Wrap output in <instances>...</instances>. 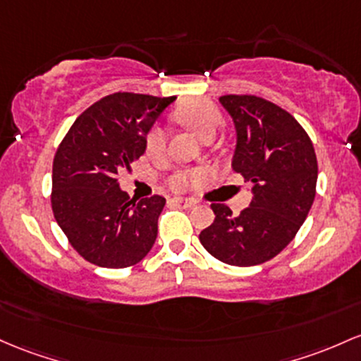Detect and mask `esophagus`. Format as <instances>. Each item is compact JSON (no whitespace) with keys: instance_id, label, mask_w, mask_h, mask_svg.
<instances>
[{"instance_id":"obj_1","label":"esophagus","mask_w":361,"mask_h":361,"mask_svg":"<svg viewBox=\"0 0 361 361\" xmlns=\"http://www.w3.org/2000/svg\"><path fill=\"white\" fill-rule=\"evenodd\" d=\"M169 202L174 205H178V207H183V209H190L197 204L193 199H183V197H173V199H169Z\"/></svg>"}]
</instances>
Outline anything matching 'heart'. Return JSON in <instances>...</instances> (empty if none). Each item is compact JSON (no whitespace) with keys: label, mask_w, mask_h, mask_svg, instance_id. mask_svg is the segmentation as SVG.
Masks as SVG:
<instances>
[{"label":"heart","mask_w":361,"mask_h":361,"mask_svg":"<svg viewBox=\"0 0 361 361\" xmlns=\"http://www.w3.org/2000/svg\"><path fill=\"white\" fill-rule=\"evenodd\" d=\"M173 118L188 130H192L197 137L204 142L212 140L217 130L223 125V113L216 104L207 99H192L183 102L173 111ZM166 147V132L162 128H152L145 138V152L150 157L161 156ZM205 178L204 169H183L176 171L169 178V187L176 192L187 190L190 185L200 183Z\"/></svg>","instance_id":"obj_1"}]
</instances>
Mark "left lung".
I'll use <instances>...</instances> for the list:
<instances>
[{
    "label": "left lung",
    "instance_id": "obj_1",
    "mask_svg": "<svg viewBox=\"0 0 361 361\" xmlns=\"http://www.w3.org/2000/svg\"><path fill=\"white\" fill-rule=\"evenodd\" d=\"M236 128L233 169L252 183L253 199L238 216L211 204L214 223L199 235L221 262L250 267L290 245L315 199L317 156L310 137L286 109L257 96L219 97Z\"/></svg>",
    "mask_w": 361,
    "mask_h": 361
}]
</instances>
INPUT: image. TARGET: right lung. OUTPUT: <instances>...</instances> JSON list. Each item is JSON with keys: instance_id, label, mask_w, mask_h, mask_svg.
Instances as JSON below:
<instances>
[{"instance_id": "1", "label": "right lung", "mask_w": 361, "mask_h": 361, "mask_svg": "<svg viewBox=\"0 0 361 361\" xmlns=\"http://www.w3.org/2000/svg\"><path fill=\"white\" fill-rule=\"evenodd\" d=\"M174 97L116 92L75 120L54 154L51 207L70 245L87 262L125 269L157 238L166 199H130L118 174L145 152L156 118Z\"/></svg>"}]
</instances>
